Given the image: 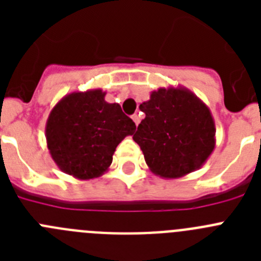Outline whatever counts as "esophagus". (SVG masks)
<instances>
[{"label": "esophagus", "instance_id": "obj_1", "mask_svg": "<svg viewBox=\"0 0 261 261\" xmlns=\"http://www.w3.org/2000/svg\"><path fill=\"white\" fill-rule=\"evenodd\" d=\"M132 120H133V121H135L136 125H138V123H140V116H138L137 114L132 115Z\"/></svg>", "mask_w": 261, "mask_h": 261}]
</instances>
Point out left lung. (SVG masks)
<instances>
[{
    "label": "left lung",
    "instance_id": "1",
    "mask_svg": "<svg viewBox=\"0 0 261 261\" xmlns=\"http://www.w3.org/2000/svg\"><path fill=\"white\" fill-rule=\"evenodd\" d=\"M145 119L133 136L153 174L177 179L199 170L216 146L208 106L183 86L159 87L140 105Z\"/></svg>",
    "mask_w": 261,
    "mask_h": 261
}]
</instances>
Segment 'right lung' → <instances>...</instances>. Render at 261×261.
<instances>
[{
  "label": "right lung",
  "instance_id": "add662e5",
  "mask_svg": "<svg viewBox=\"0 0 261 261\" xmlns=\"http://www.w3.org/2000/svg\"><path fill=\"white\" fill-rule=\"evenodd\" d=\"M100 89L74 91L52 108L45 125L50 156L57 167L80 180L105 174L116 146L135 133L136 124Z\"/></svg>",
  "mask_w": 261,
  "mask_h": 261
}]
</instances>
